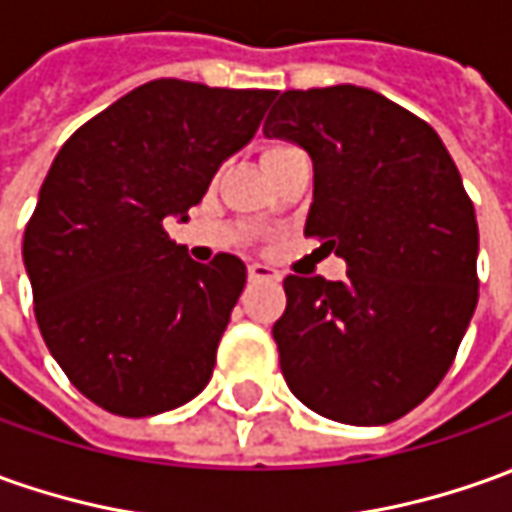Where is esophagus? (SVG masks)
Listing matches in <instances>:
<instances>
[{"label":"esophagus","mask_w":512,"mask_h":512,"mask_svg":"<svg viewBox=\"0 0 512 512\" xmlns=\"http://www.w3.org/2000/svg\"><path fill=\"white\" fill-rule=\"evenodd\" d=\"M246 274H249V283H277L280 280V271L271 269L266 263H252Z\"/></svg>","instance_id":"34e87169"}]
</instances>
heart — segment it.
Here are the masks:
<instances>
[{
  "mask_svg": "<svg viewBox=\"0 0 512 512\" xmlns=\"http://www.w3.org/2000/svg\"><path fill=\"white\" fill-rule=\"evenodd\" d=\"M283 148H288V145H271L266 154H274V151H283ZM266 154H263V156H266Z\"/></svg>",
  "mask_w": 512,
  "mask_h": 512,
  "instance_id": "heart-1",
  "label": "heart"
}]
</instances>
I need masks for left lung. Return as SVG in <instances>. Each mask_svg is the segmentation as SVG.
Segmentation results:
<instances>
[{
  "label": "left lung",
  "mask_w": 512,
  "mask_h": 512,
  "mask_svg": "<svg viewBox=\"0 0 512 512\" xmlns=\"http://www.w3.org/2000/svg\"><path fill=\"white\" fill-rule=\"evenodd\" d=\"M314 162L305 235L344 280L288 274L274 322L288 389L316 415L384 426L443 381L479 300V229L429 123L361 86L291 89L263 123Z\"/></svg>",
  "instance_id": "left-lung-1"
}]
</instances>
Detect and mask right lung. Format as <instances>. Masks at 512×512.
Returning a JSON list of instances; mask_svg holds the SVG:
<instances>
[{
    "label": "right lung",
    "instance_id": "obj_1",
    "mask_svg": "<svg viewBox=\"0 0 512 512\" xmlns=\"http://www.w3.org/2000/svg\"><path fill=\"white\" fill-rule=\"evenodd\" d=\"M274 95L142 83L55 156L24 229V269L52 358L111 415H159L210 384L246 266L224 252L190 260L165 218L187 221Z\"/></svg>",
    "mask_w": 512,
    "mask_h": 512
}]
</instances>
